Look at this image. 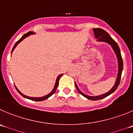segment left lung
Returning <instances> with one entry per match:
<instances>
[{
    "mask_svg": "<svg viewBox=\"0 0 133 133\" xmlns=\"http://www.w3.org/2000/svg\"><path fill=\"white\" fill-rule=\"evenodd\" d=\"M93 31H94V33H95V37H96V38H98V41L106 42V43H108V44H110V45L111 46V47L113 48L114 50L115 51V54H116V56H117V59H118V65H119V72H118V74H117V80H116V82H115V85H114V86L113 87L112 89H111L109 92H106V94H104V95H100V96H88V95H85V94H83L82 92H81V90L78 89L76 84L75 83V87H76L78 92L80 93L81 95H83V96H85V97L89 99V100H100V99L104 98H106V96L111 95V93L114 92L117 89V88L118 87L120 83V81H121V74H122L123 68V59H122V57H121L119 47L118 44H117V43H116V42H115V41H114V39L110 37V35H109L106 31H104V29H100V28H95V29H93Z\"/></svg>",
    "mask_w": 133,
    "mask_h": 133,
    "instance_id": "1",
    "label": "left lung"
}]
</instances>
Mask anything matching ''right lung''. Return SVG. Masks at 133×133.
Listing matches in <instances>:
<instances>
[{
  "label": "right lung",
  "mask_w": 133,
  "mask_h": 133,
  "mask_svg": "<svg viewBox=\"0 0 133 133\" xmlns=\"http://www.w3.org/2000/svg\"><path fill=\"white\" fill-rule=\"evenodd\" d=\"M32 34H34V33H33V32H32V31H29V32H28V33H25V35H23L22 36V38H19V40H18V41L16 42V44H14V46L13 48H12V52L13 51L14 49V48H16V46H17V44H19V43H20V42L22 41V40H23V38H25V37H27V36H29V35H32ZM62 74H61V75H58V77H57V79H56V81L55 86H54V89H53L52 91L50 93V94H48V95H47L46 96H43V97H41V98H33V97H29V96H25V95H23V94H22V93H21L20 92H19V90H18V89H17V88H16V90H18V92H19V94H20V95H22V96H23V97H24V98H27V99H29V100H33V101H43V100H46V99L48 98H49L50 96H51L53 94H54V93L55 92L56 90L57 87H58V82H59V78L61 77V76H62Z\"/></svg>",
  "instance_id": "right-lung-1"
}]
</instances>
